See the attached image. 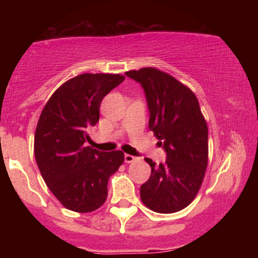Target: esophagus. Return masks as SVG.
I'll use <instances>...</instances> for the list:
<instances>
[{
  "label": "esophagus",
  "mask_w": 258,
  "mask_h": 258,
  "mask_svg": "<svg viewBox=\"0 0 258 258\" xmlns=\"http://www.w3.org/2000/svg\"><path fill=\"white\" fill-rule=\"evenodd\" d=\"M137 160V158L133 155H130V154H125V162H127V164H131V162L136 161Z\"/></svg>",
  "instance_id": "1"
}]
</instances>
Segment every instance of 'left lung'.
<instances>
[{"instance_id": "8db88e82", "label": "left lung", "mask_w": 258, "mask_h": 258, "mask_svg": "<svg viewBox=\"0 0 258 258\" xmlns=\"http://www.w3.org/2000/svg\"><path fill=\"white\" fill-rule=\"evenodd\" d=\"M126 75L142 85L150 111L149 128L166 150V161L152 167L141 186V199L159 214H173L197 197L209 161V131L194 92L156 68L130 70Z\"/></svg>"}]
</instances>
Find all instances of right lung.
<instances>
[{"mask_svg":"<svg viewBox=\"0 0 258 258\" xmlns=\"http://www.w3.org/2000/svg\"><path fill=\"white\" fill-rule=\"evenodd\" d=\"M123 80L121 74H81L58 87L42 109L35 159L49 190L68 210L86 214L99 209L109 178L123 164L121 150L105 153L87 146L100 103Z\"/></svg>","mask_w":258,"mask_h":258,"instance_id":"1","label":"right lung"}]
</instances>
